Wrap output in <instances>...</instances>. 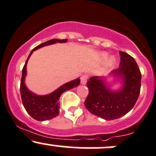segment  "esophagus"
I'll return each instance as SVG.
<instances>
[{
    "mask_svg": "<svg viewBox=\"0 0 156 156\" xmlns=\"http://www.w3.org/2000/svg\"><path fill=\"white\" fill-rule=\"evenodd\" d=\"M88 78V75H84L81 77V84H85L87 83Z\"/></svg>",
    "mask_w": 156,
    "mask_h": 156,
    "instance_id": "esophagus-1",
    "label": "esophagus"
}]
</instances>
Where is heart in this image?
<instances>
[{"instance_id": "b5f03b06", "label": "heart", "mask_w": 156, "mask_h": 156, "mask_svg": "<svg viewBox=\"0 0 156 156\" xmlns=\"http://www.w3.org/2000/svg\"><path fill=\"white\" fill-rule=\"evenodd\" d=\"M106 56H107V54H106V53H103V54H102V57L103 58H106ZM113 62H114V58L110 57L107 61V66H111L113 64Z\"/></svg>"}]
</instances>
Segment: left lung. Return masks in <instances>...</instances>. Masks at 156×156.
<instances>
[{"mask_svg":"<svg viewBox=\"0 0 156 156\" xmlns=\"http://www.w3.org/2000/svg\"><path fill=\"white\" fill-rule=\"evenodd\" d=\"M119 53V68L110 75L122 82L120 89L112 90L103 77H91L87 82L89 94L84 106L90 112L105 120L119 119L129 112L140 92L141 73L136 61L125 52Z\"/></svg>","mask_w":156,"mask_h":156,"instance_id":"left-lung-1","label":"left lung"}]
</instances>
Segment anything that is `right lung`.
Masks as SVG:
<instances>
[{
	"label": "right lung",
	"instance_id": "1",
	"mask_svg": "<svg viewBox=\"0 0 156 156\" xmlns=\"http://www.w3.org/2000/svg\"><path fill=\"white\" fill-rule=\"evenodd\" d=\"M66 41L67 39H64V40L52 39V40L44 42V43L34 48L30 53L26 64L23 67V71H22L23 74H22L21 82H20V94H21L23 104L26 108V112L33 119L37 121L43 122V121L50 120V119L56 117L59 112V99L60 96L65 91L69 90L79 85L81 80L80 78H77V79L69 81L68 83H66L63 85L60 86L58 89H56V90L47 94V95H37L30 91L26 87V83H25V78L27 75L26 66H27L28 60L33 51L37 50V49L56 43H66Z\"/></svg>",
	"mask_w": 156,
	"mask_h": 156
}]
</instances>
